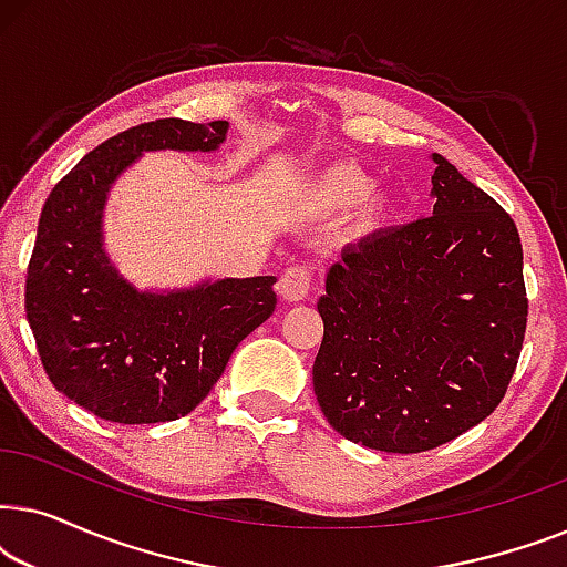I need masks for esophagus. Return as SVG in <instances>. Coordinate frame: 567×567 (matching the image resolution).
I'll return each mask as SVG.
<instances>
[{
  "label": "esophagus",
  "mask_w": 567,
  "mask_h": 567,
  "mask_svg": "<svg viewBox=\"0 0 567 567\" xmlns=\"http://www.w3.org/2000/svg\"><path fill=\"white\" fill-rule=\"evenodd\" d=\"M309 286H312V270L307 266H291L284 270L281 281H278V293L286 301H301L307 299Z\"/></svg>",
  "instance_id": "obj_1"
}]
</instances>
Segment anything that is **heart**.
<instances>
[{
	"instance_id": "b5f03b06",
	"label": "heart",
	"mask_w": 567,
	"mask_h": 567,
	"mask_svg": "<svg viewBox=\"0 0 567 567\" xmlns=\"http://www.w3.org/2000/svg\"><path fill=\"white\" fill-rule=\"evenodd\" d=\"M374 188V177L367 169H361L353 162H336L320 169L305 188V206L309 212L330 214V212H348V208L359 206L363 200V214L367 219H382L386 214V198L384 196H370L369 190Z\"/></svg>"
}]
</instances>
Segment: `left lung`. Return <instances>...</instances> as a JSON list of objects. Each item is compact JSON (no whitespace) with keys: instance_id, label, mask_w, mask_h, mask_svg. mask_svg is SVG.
I'll list each match as a JSON object with an SVG mask.
<instances>
[{"instance_id":"obj_1","label":"left lung","mask_w":567,"mask_h":567,"mask_svg":"<svg viewBox=\"0 0 567 567\" xmlns=\"http://www.w3.org/2000/svg\"><path fill=\"white\" fill-rule=\"evenodd\" d=\"M433 162V214L346 247L317 301V402L340 436L377 452H429L485 421L526 332L514 219Z\"/></svg>"}]
</instances>
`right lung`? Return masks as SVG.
Listing matches in <instances>:
<instances>
[{"mask_svg":"<svg viewBox=\"0 0 567 567\" xmlns=\"http://www.w3.org/2000/svg\"><path fill=\"white\" fill-rule=\"evenodd\" d=\"M227 121L159 118L84 154L45 198L25 312L51 384L111 423H165L212 392L229 355L276 309V276L138 291L103 250L111 185L142 152H214Z\"/></svg>","mask_w":567,"mask_h":567,"instance_id":"1","label":"right lung"}]
</instances>
